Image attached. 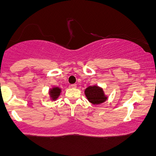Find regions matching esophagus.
Returning <instances> with one entry per match:
<instances>
[{
  "label": "esophagus",
  "mask_w": 156,
  "mask_h": 156,
  "mask_svg": "<svg viewBox=\"0 0 156 156\" xmlns=\"http://www.w3.org/2000/svg\"><path fill=\"white\" fill-rule=\"evenodd\" d=\"M70 87H71V88H73V89H76L77 87V85H76V84H71Z\"/></svg>",
  "instance_id": "34e87169"
}]
</instances>
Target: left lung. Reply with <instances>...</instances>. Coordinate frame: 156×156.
Here are the masks:
<instances>
[{"label": "left lung", "mask_w": 156, "mask_h": 156, "mask_svg": "<svg viewBox=\"0 0 156 156\" xmlns=\"http://www.w3.org/2000/svg\"><path fill=\"white\" fill-rule=\"evenodd\" d=\"M85 94L88 101L94 105L101 104L107 100L103 89L98 86L87 87L85 89Z\"/></svg>", "instance_id": "left-lung-1"}]
</instances>
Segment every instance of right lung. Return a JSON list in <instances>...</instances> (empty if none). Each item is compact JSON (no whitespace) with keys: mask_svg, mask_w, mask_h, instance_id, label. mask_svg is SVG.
I'll return each instance as SVG.
<instances>
[{"mask_svg":"<svg viewBox=\"0 0 156 156\" xmlns=\"http://www.w3.org/2000/svg\"><path fill=\"white\" fill-rule=\"evenodd\" d=\"M61 93V89L58 88V87H53V89H50L49 94L51 95V99L53 101H55L57 98H58V96L60 95Z\"/></svg>","mask_w":156,"mask_h":156,"instance_id":"right-lung-1","label":"right lung"}]
</instances>
